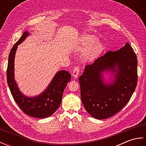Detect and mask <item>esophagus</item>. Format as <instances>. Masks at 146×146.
I'll list each match as a JSON object with an SVG mask.
<instances>
[{"label": "esophagus", "instance_id": "esophagus-1", "mask_svg": "<svg viewBox=\"0 0 146 146\" xmlns=\"http://www.w3.org/2000/svg\"><path fill=\"white\" fill-rule=\"evenodd\" d=\"M79 72H80V68L78 66H76L74 68L73 70V76L74 77H78V75H79Z\"/></svg>", "mask_w": 146, "mask_h": 146}]
</instances>
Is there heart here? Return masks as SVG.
I'll use <instances>...</instances> for the list:
<instances>
[{
	"label": "heart",
	"instance_id": "b5f03b06",
	"mask_svg": "<svg viewBox=\"0 0 146 146\" xmlns=\"http://www.w3.org/2000/svg\"><path fill=\"white\" fill-rule=\"evenodd\" d=\"M97 41V37L92 35H85L80 39V50L86 51L88 49L85 54L86 60H94L103 49V44L100 42H96Z\"/></svg>",
	"mask_w": 146,
	"mask_h": 146
}]
</instances>
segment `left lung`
<instances>
[{
	"instance_id": "left-lung-1",
	"label": "left lung",
	"mask_w": 146,
	"mask_h": 146,
	"mask_svg": "<svg viewBox=\"0 0 146 146\" xmlns=\"http://www.w3.org/2000/svg\"><path fill=\"white\" fill-rule=\"evenodd\" d=\"M111 70L114 80L106 83L102 72ZM85 110L97 119H105L122 109L137 86V59L129 43L115 51H108L85 67L79 78Z\"/></svg>"
}]
</instances>
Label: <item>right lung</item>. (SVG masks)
I'll list each match as a JSON object with an SVG mask.
<instances>
[{
	"mask_svg": "<svg viewBox=\"0 0 146 146\" xmlns=\"http://www.w3.org/2000/svg\"><path fill=\"white\" fill-rule=\"evenodd\" d=\"M29 34L24 32L11 49L9 56L7 80L9 89L18 106L26 114L36 118H45L53 114L60 107L64 90L71 80V74L62 70L56 74L46 90L35 97H27L20 92L14 80V57L17 46Z\"/></svg>",
	"mask_w": 146,
	"mask_h": 146,
	"instance_id": "1",
	"label": "right lung"
}]
</instances>
